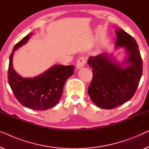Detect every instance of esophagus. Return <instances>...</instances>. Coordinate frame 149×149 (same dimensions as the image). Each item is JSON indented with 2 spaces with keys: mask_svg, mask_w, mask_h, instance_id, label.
I'll return each mask as SVG.
<instances>
[{
  "mask_svg": "<svg viewBox=\"0 0 149 149\" xmlns=\"http://www.w3.org/2000/svg\"><path fill=\"white\" fill-rule=\"evenodd\" d=\"M86 63V59L84 57H81L80 58H79L78 60L77 61L76 64V68L77 70H79V69L82 68L84 66Z\"/></svg>",
  "mask_w": 149,
  "mask_h": 149,
  "instance_id": "34e87169",
  "label": "esophagus"
}]
</instances>
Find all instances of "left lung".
Masks as SVG:
<instances>
[{
  "mask_svg": "<svg viewBox=\"0 0 149 149\" xmlns=\"http://www.w3.org/2000/svg\"><path fill=\"white\" fill-rule=\"evenodd\" d=\"M115 33V47H124L125 59L120 63L112 55L102 53L90 57L88 61L93 69L88 94L93 102L103 109H112L131 99L143 74V61L136 41L121 29Z\"/></svg>",
  "mask_w": 149,
  "mask_h": 149,
  "instance_id": "8db88e82",
  "label": "left lung"
}]
</instances>
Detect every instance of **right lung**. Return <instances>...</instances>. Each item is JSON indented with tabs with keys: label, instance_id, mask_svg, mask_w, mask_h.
<instances>
[{
	"label": "right lung",
	"instance_id": "1",
	"mask_svg": "<svg viewBox=\"0 0 149 149\" xmlns=\"http://www.w3.org/2000/svg\"><path fill=\"white\" fill-rule=\"evenodd\" d=\"M33 35L31 33L13 48L9 59L8 84L15 97L23 106L35 110L52 108L60 100L64 84L74 74V65H54L41 74L33 77H23L13 66L14 52L26 43Z\"/></svg>",
	"mask_w": 149,
	"mask_h": 149
}]
</instances>
